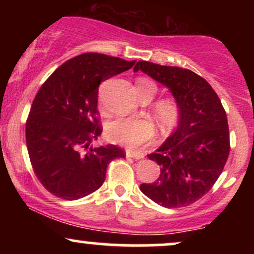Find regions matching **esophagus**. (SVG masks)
Returning a JSON list of instances; mask_svg holds the SVG:
<instances>
[{
    "mask_svg": "<svg viewBox=\"0 0 254 254\" xmlns=\"http://www.w3.org/2000/svg\"><path fill=\"white\" fill-rule=\"evenodd\" d=\"M125 154H127V157H132V159H142V157L144 156L143 151L141 150H132V149H127V151H125Z\"/></svg>",
    "mask_w": 254,
    "mask_h": 254,
    "instance_id": "1",
    "label": "esophagus"
}]
</instances>
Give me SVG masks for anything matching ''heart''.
Listing matches in <instances>:
<instances>
[{"label": "heart", "mask_w": 254, "mask_h": 254, "mask_svg": "<svg viewBox=\"0 0 254 254\" xmlns=\"http://www.w3.org/2000/svg\"><path fill=\"white\" fill-rule=\"evenodd\" d=\"M139 98L151 100L156 95L157 87L148 78H139L136 83ZM153 115L160 127L171 130L179 123L180 107L172 98L160 99L153 105ZM106 135L110 141L127 147H137L150 141L155 136V127L150 121L144 118H117L106 127Z\"/></svg>", "instance_id": "b5f03b06"}]
</instances>
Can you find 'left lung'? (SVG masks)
I'll list each match as a JSON object with an SVG mask.
<instances>
[{
	"instance_id": "8db88e82",
	"label": "left lung",
	"mask_w": 254,
	"mask_h": 254,
	"mask_svg": "<svg viewBox=\"0 0 254 254\" xmlns=\"http://www.w3.org/2000/svg\"><path fill=\"white\" fill-rule=\"evenodd\" d=\"M138 70L170 88L180 107L178 129L148 155L160 176L139 189L165 208L190 205L211 190L228 159L226 111L208 81L189 69L138 61L133 71Z\"/></svg>"
}]
</instances>
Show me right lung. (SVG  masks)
Returning <instances> with one entry per match:
<instances>
[{
    "label": "right lung",
    "instance_id": "1",
    "mask_svg": "<svg viewBox=\"0 0 254 254\" xmlns=\"http://www.w3.org/2000/svg\"><path fill=\"white\" fill-rule=\"evenodd\" d=\"M135 62L87 52L63 63L38 90L26 122V144L38 180L56 197L74 200L97 191L110 162L125 156L115 144H89L103 132L99 86Z\"/></svg>",
    "mask_w": 254,
    "mask_h": 254
}]
</instances>
